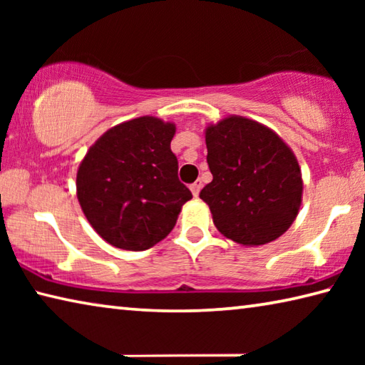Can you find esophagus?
<instances>
[{
    "label": "esophagus",
    "instance_id": "34e87169",
    "mask_svg": "<svg viewBox=\"0 0 365 365\" xmlns=\"http://www.w3.org/2000/svg\"><path fill=\"white\" fill-rule=\"evenodd\" d=\"M201 187H202L201 180H196L195 183H191V185H190V190H191V193H193V196H197V195H200Z\"/></svg>",
    "mask_w": 365,
    "mask_h": 365
}]
</instances>
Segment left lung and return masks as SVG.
<instances>
[{
	"label": "left lung",
	"instance_id": "8db88e82",
	"mask_svg": "<svg viewBox=\"0 0 365 365\" xmlns=\"http://www.w3.org/2000/svg\"><path fill=\"white\" fill-rule=\"evenodd\" d=\"M212 182L200 197L214 225L243 246H261L285 233L302 201L301 168L272 128L243 115H228L206 128Z\"/></svg>",
	"mask_w": 365,
	"mask_h": 365
}]
</instances>
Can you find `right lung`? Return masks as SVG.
<instances>
[{
  "instance_id": "1",
  "label": "right lung",
  "mask_w": 365,
  "mask_h": 365,
  "mask_svg": "<svg viewBox=\"0 0 365 365\" xmlns=\"http://www.w3.org/2000/svg\"><path fill=\"white\" fill-rule=\"evenodd\" d=\"M174 135L175 123L143 115L109 128L86 151L77 197L104 242L145 251L175 227L191 191L178 180Z\"/></svg>"
}]
</instances>
